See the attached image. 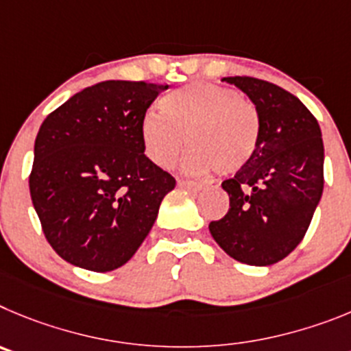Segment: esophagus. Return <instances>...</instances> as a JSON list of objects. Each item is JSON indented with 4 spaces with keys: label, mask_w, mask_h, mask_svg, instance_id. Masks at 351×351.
Segmentation results:
<instances>
[{
    "label": "esophagus",
    "mask_w": 351,
    "mask_h": 351,
    "mask_svg": "<svg viewBox=\"0 0 351 351\" xmlns=\"http://www.w3.org/2000/svg\"><path fill=\"white\" fill-rule=\"evenodd\" d=\"M178 187L189 189V191H201L204 189V185L199 182H192V180H178Z\"/></svg>",
    "instance_id": "34e87169"
}]
</instances>
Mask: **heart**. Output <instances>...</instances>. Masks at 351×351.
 <instances>
[{"mask_svg": "<svg viewBox=\"0 0 351 351\" xmlns=\"http://www.w3.org/2000/svg\"><path fill=\"white\" fill-rule=\"evenodd\" d=\"M160 106L162 112L150 110L141 119L145 152L160 168L178 159L185 141L192 148L182 166L192 175L236 173L255 156L261 119L238 90L194 82L162 97Z\"/></svg>", "mask_w": 351, "mask_h": 351, "instance_id": "b5f03b06", "label": "heart"}]
</instances>
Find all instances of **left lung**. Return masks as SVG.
<instances>
[{
  "mask_svg": "<svg viewBox=\"0 0 351 351\" xmlns=\"http://www.w3.org/2000/svg\"><path fill=\"white\" fill-rule=\"evenodd\" d=\"M261 119L255 156L222 182L229 211L210 232L229 257L271 266L302 241L324 192V141L317 119L289 90L252 77H226Z\"/></svg>",
  "mask_w": 351,
  "mask_h": 351,
  "instance_id": "8db88e82",
  "label": "left lung"
}]
</instances>
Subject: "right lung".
Segmentation results:
<instances>
[{
	"label": "right lung",
	"mask_w": 351,
	"mask_h": 351,
	"mask_svg": "<svg viewBox=\"0 0 351 351\" xmlns=\"http://www.w3.org/2000/svg\"><path fill=\"white\" fill-rule=\"evenodd\" d=\"M168 85L106 80L53 110L38 131L33 206L56 254L106 273L136 254L176 182L145 156L141 119Z\"/></svg>",
	"instance_id": "obj_1"
}]
</instances>
